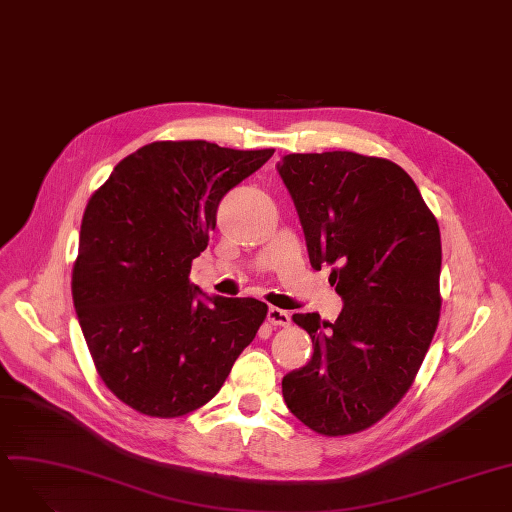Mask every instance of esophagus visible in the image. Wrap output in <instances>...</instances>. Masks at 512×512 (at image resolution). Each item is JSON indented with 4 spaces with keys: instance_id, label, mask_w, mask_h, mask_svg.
<instances>
[{
    "instance_id": "obj_1",
    "label": "esophagus",
    "mask_w": 512,
    "mask_h": 512,
    "mask_svg": "<svg viewBox=\"0 0 512 512\" xmlns=\"http://www.w3.org/2000/svg\"><path fill=\"white\" fill-rule=\"evenodd\" d=\"M269 323L273 327H287L291 323V316L287 310H281V308H275L271 306L269 308Z\"/></svg>"
}]
</instances>
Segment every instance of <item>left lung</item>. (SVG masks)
I'll list each match as a JSON object with an SVG mask.
<instances>
[{"instance_id": "obj_1", "label": "left lung", "mask_w": 512, "mask_h": 512, "mask_svg": "<svg viewBox=\"0 0 512 512\" xmlns=\"http://www.w3.org/2000/svg\"><path fill=\"white\" fill-rule=\"evenodd\" d=\"M279 175L304 227L310 264H329L344 298L335 323L291 321L312 358L283 377L291 415L319 435L369 429L415 383L440 323V225L396 162L356 152L287 154Z\"/></svg>"}]
</instances>
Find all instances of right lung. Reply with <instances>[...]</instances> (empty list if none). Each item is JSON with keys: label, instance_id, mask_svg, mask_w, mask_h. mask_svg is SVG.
Masks as SVG:
<instances>
[{"label": "right lung", "instance_id": "right-lung-1", "mask_svg": "<svg viewBox=\"0 0 512 512\" xmlns=\"http://www.w3.org/2000/svg\"><path fill=\"white\" fill-rule=\"evenodd\" d=\"M273 154L154 141L89 198L72 302L97 375L145 417L175 419L210 402L266 319L269 306L254 298L196 300L189 273L218 202Z\"/></svg>", "mask_w": 512, "mask_h": 512}]
</instances>
